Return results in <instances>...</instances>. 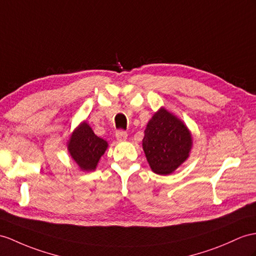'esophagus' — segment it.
<instances>
[{
	"instance_id": "34e87169",
	"label": "esophagus",
	"mask_w": 256,
	"mask_h": 256,
	"mask_svg": "<svg viewBox=\"0 0 256 256\" xmlns=\"http://www.w3.org/2000/svg\"><path fill=\"white\" fill-rule=\"evenodd\" d=\"M127 136H128L127 132H124V130H118V132H116V140L120 141V142L127 140Z\"/></svg>"
}]
</instances>
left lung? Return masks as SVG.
Instances as JSON below:
<instances>
[{"label":"left lung","instance_id":"8db88e82","mask_svg":"<svg viewBox=\"0 0 256 256\" xmlns=\"http://www.w3.org/2000/svg\"><path fill=\"white\" fill-rule=\"evenodd\" d=\"M192 146L191 132L180 118L165 108L155 112L142 140L143 151L153 172L170 175L189 158Z\"/></svg>","mask_w":256,"mask_h":256}]
</instances>
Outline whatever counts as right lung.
<instances>
[{"label": "right lung", "instance_id": "1", "mask_svg": "<svg viewBox=\"0 0 256 256\" xmlns=\"http://www.w3.org/2000/svg\"><path fill=\"white\" fill-rule=\"evenodd\" d=\"M108 148V141L93 132L90 124L86 120L81 122L74 129L67 141L68 153L82 172L96 170Z\"/></svg>", "mask_w": 256, "mask_h": 256}]
</instances>
